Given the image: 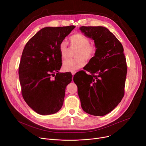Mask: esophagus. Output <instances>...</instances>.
Listing matches in <instances>:
<instances>
[{"label":"esophagus","instance_id":"esophagus-1","mask_svg":"<svg viewBox=\"0 0 146 146\" xmlns=\"http://www.w3.org/2000/svg\"><path fill=\"white\" fill-rule=\"evenodd\" d=\"M71 73H72V75L73 76L75 73H76V71H73V72H71Z\"/></svg>","mask_w":146,"mask_h":146}]
</instances>
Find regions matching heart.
I'll return each mask as SVG.
<instances>
[{
    "label": "heart",
    "instance_id": "b5f03b06",
    "mask_svg": "<svg viewBox=\"0 0 146 146\" xmlns=\"http://www.w3.org/2000/svg\"><path fill=\"white\" fill-rule=\"evenodd\" d=\"M69 40L72 46L78 47L74 54L76 57L66 60L63 63V68L66 72H73L85 66L86 60H92L96 54V48L94 45L90 44V40L88 37L80 33L73 34ZM68 50L67 43L65 41H61L59 44L61 58L67 57Z\"/></svg>",
    "mask_w": 146,
    "mask_h": 146
}]
</instances>
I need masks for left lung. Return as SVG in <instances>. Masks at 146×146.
Wrapping results in <instances>:
<instances>
[{"label": "left lung", "mask_w": 146, "mask_h": 146, "mask_svg": "<svg viewBox=\"0 0 146 146\" xmlns=\"http://www.w3.org/2000/svg\"><path fill=\"white\" fill-rule=\"evenodd\" d=\"M85 36L94 40L96 52L85 71L73 77L78 86L81 106L86 113L104 116L111 112L124 95L127 72L122 45L104 27H81Z\"/></svg>", "instance_id": "1"}]
</instances>
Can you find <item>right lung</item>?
Segmentation results:
<instances>
[{"label": "right lung", "instance_id": "right-lung-1", "mask_svg": "<svg viewBox=\"0 0 146 146\" xmlns=\"http://www.w3.org/2000/svg\"><path fill=\"white\" fill-rule=\"evenodd\" d=\"M75 27L44 28L23 50L19 67L22 95L30 108L40 115L55 113L63 106L72 74L58 72L62 65L59 44Z\"/></svg>", "mask_w": 146, "mask_h": 146}]
</instances>
